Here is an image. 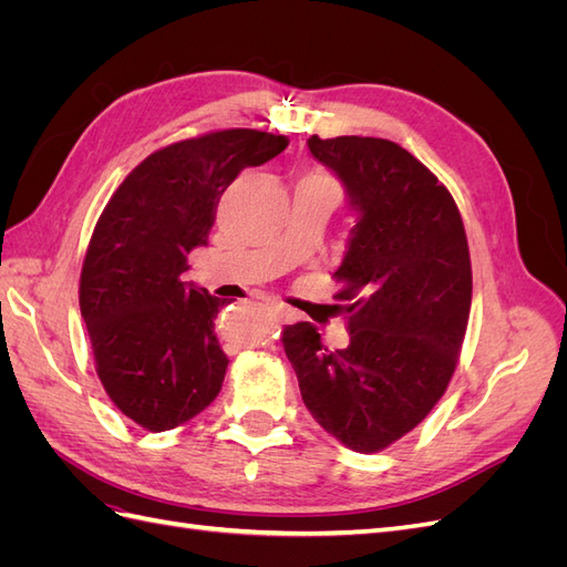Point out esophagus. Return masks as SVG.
Instances as JSON below:
<instances>
[{
    "instance_id": "obj_1",
    "label": "esophagus",
    "mask_w": 567,
    "mask_h": 567,
    "mask_svg": "<svg viewBox=\"0 0 567 567\" xmlns=\"http://www.w3.org/2000/svg\"><path fill=\"white\" fill-rule=\"evenodd\" d=\"M271 310H274V315H277L281 321H293V319H296V312L290 310V307L281 305V302H271Z\"/></svg>"
}]
</instances>
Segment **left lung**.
<instances>
[{"mask_svg":"<svg viewBox=\"0 0 567 567\" xmlns=\"http://www.w3.org/2000/svg\"><path fill=\"white\" fill-rule=\"evenodd\" d=\"M307 146L357 213L333 271L350 342L323 348L310 321L281 340L315 421L373 454L414 431L452 381L473 296L466 229L447 186L400 144L312 134Z\"/></svg>","mask_w":567,"mask_h":567,"instance_id":"left-lung-1","label":"left lung"}]
</instances>
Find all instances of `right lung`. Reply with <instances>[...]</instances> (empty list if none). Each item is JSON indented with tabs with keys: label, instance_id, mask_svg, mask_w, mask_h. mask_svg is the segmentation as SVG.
<instances>
[{
	"label": "right lung",
	"instance_id": "1",
	"mask_svg": "<svg viewBox=\"0 0 567 567\" xmlns=\"http://www.w3.org/2000/svg\"><path fill=\"white\" fill-rule=\"evenodd\" d=\"M288 136L221 130L169 144L136 165L101 213L80 274V312L111 402L151 433L208 406L229 359L215 336L225 300L179 277L208 246L221 194Z\"/></svg>",
	"mask_w": 567,
	"mask_h": 567
}]
</instances>
